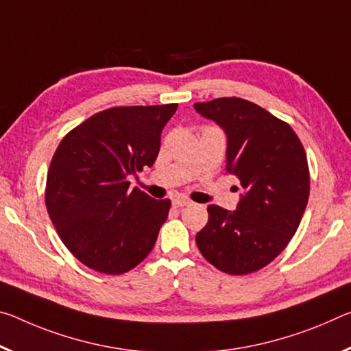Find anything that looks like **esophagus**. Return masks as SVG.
<instances>
[{
  "instance_id": "esophagus-1",
  "label": "esophagus",
  "mask_w": 351,
  "mask_h": 351,
  "mask_svg": "<svg viewBox=\"0 0 351 351\" xmlns=\"http://www.w3.org/2000/svg\"><path fill=\"white\" fill-rule=\"evenodd\" d=\"M173 204L176 206V208H184V206H191L192 202L184 197H178L173 199Z\"/></svg>"
}]
</instances>
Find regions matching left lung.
Returning <instances> with one entry per match:
<instances>
[{
    "instance_id": "left-lung-1",
    "label": "left lung",
    "mask_w": 351,
    "mask_h": 351,
    "mask_svg": "<svg viewBox=\"0 0 351 351\" xmlns=\"http://www.w3.org/2000/svg\"><path fill=\"white\" fill-rule=\"evenodd\" d=\"M193 108L225 131L226 170L242 186L236 210L208 206L197 247L225 274H253L286 248L302 220L309 197L304 148L291 126L247 99L217 98Z\"/></svg>"
}]
</instances>
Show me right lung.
Masks as SVG:
<instances>
[{"instance_id": "1", "label": "right lung", "mask_w": 351, "mask_h": 351, "mask_svg": "<svg viewBox=\"0 0 351 351\" xmlns=\"http://www.w3.org/2000/svg\"><path fill=\"white\" fill-rule=\"evenodd\" d=\"M178 104L101 110L66 134L49 164L45 203L65 247L88 269L120 275L152 252L170 199L130 189L152 167Z\"/></svg>"}]
</instances>
